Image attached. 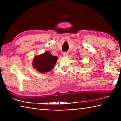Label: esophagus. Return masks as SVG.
<instances>
[{
	"mask_svg": "<svg viewBox=\"0 0 121 121\" xmlns=\"http://www.w3.org/2000/svg\"><path fill=\"white\" fill-rule=\"evenodd\" d=\"M69 55V53L68 52H63V56H68Z\"/></svg>",
	"mask_w": 121,
	"mask_h": 121,
	"instance_id": "esophagus-1",
	"label": "esophagus"
}]
</instances>
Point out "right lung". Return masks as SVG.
Masks as SVG:
<instances>
[{
    "mask_svg": "<svg viewBox=\"0 0 121 121\" xmlns=\"http://www.w3.org/2000/svg\"><path fill=\"white\" fill-rule=\"evenodd\" d=\"M58 58L49 51L34 56L32 64L34 68L40 73H46L53 70Z\"/></svg>",
    "mask_w": 121,
    "mask_h": 121,
    "instance_id": "1",
    "label": "right lung"
}]
</instances>
